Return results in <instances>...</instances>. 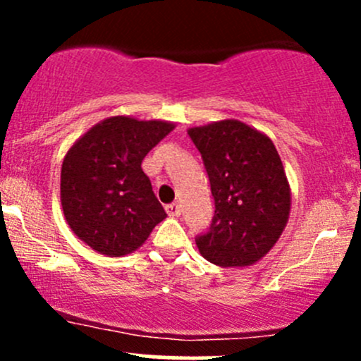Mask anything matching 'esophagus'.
Wrapping results in <instances>:
<instances>
[{
  "label": "esophagus",
  "instance_id": "34e87169",
  "mask_svg": "<svg viewBox=\"0 0 361 361\" xmlns=\"http://www.w3.org/2000/svg\"><path fill=\"white\" fill-rule=\"evenodd\" d=\"M166 213L169 214V216H180V213H181L180 204H176V202L167 204V206H166Z\"/></svg>",
  "mask_w": 361,
  "mask_h": 361
}]
</instances>
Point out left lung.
Returning <instances> with one entry per match:
<instances>
[{"label":"left lung","instance_id":"8db88e82","mask_svg":"<svg viewBox=\"0 0 361 361\" xmlns=\"http://www.w3.org/2000/svg\"><path fill=\"white\" fill-rule=\"evenodd\" d=\"M214 197L209 231L197 238L206 260L248 267L278 243L290 218L292 190L281 157L267 134L227 118L190 127Z\"/></svg>","mask_w":361,"mask_h":361}]
</instances>
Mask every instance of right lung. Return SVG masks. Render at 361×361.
Wrapping results in <instances>:
<instances>
[{"mask_svg": "<svg viewBox=\"0 0 361 361\" xmlns=\"http://www.w3.org/2000/svg\"><path fill=\"white\" fill-rule=\"evenodd\" d=\"M174 129L166 120L116 115L80 136L61 169V204L73 234L104 257H123L167 216L141 169Z\"/></svg>", "mask_w": 361, "mask_h": 361, "instance_id": "right-lung-1", "label": "right lung"}]
</instances>
